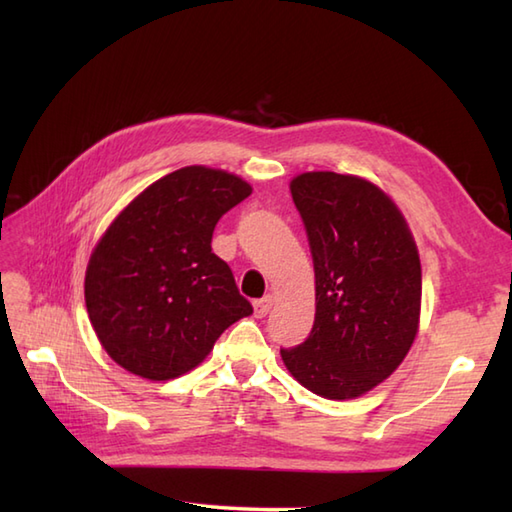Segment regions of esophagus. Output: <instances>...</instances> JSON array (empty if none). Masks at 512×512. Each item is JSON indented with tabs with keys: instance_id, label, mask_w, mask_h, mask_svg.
Masks as SVG:
<instances>
[{
	"instance_id": "esophagus-1",
	"label": "esophagus",
	"mask_w": 512,
	"mask_h": 512,
	"mask_svg": "<svg viewBox=\"0 0 512 512\" xmlns=\"http://www.w3.org/2000/svg\"><path fill=\"white\" fill-rule=\"evenodd\" d=\"M273 303H275V297H273V295H266L264 299H257V301L253 303L255 317H257V319H264L266 314L270 312V308H273Z\"/></svg>"
}]
</instances>
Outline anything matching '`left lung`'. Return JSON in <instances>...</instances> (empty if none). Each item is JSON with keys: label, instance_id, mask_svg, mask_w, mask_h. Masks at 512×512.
Here are the masks:
<instances>
[{"label": "left lung", "instance_id": "obj_1", "mask_svg": "<svg viewBox=\"0 0 512 512\" xmlns=\"http://www.w3.org/2000/svg\"><path fill=\"white\" fill-rule=\"evenodd\" d=\"M290 193L306 226L317 312L308 339L281 347V358L312 394L358 398L391 376L416 339L418 248L396 204L363 178L310 171Z\"/></svg>", "mask_w": 512, "mask_h": 512}]
</instances>
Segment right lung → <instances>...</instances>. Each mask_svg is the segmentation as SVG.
Wrapping results in <instances>:
<instances>
[{
    "instance_id": "1",
    "label": "right lung",
    "mask_w": 512,
    "mask_h": 512,
    "mask_svg": "<svg viewBox=\"0 0 512 512\" xmlns=\"http://www.w3.org/2000/svg\"><path fill=\"white\" fill-rule=\"evenodd\" d=\"M253 193L220 169L156 180L107 228L85 273V306L105 352L140 378L187 374L220 334L253 312L224 259L215 224Z\"/></svg>"
}]
</instances>
